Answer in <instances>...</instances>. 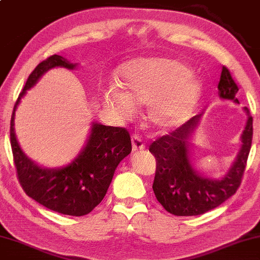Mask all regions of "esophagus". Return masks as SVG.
<instances>
[{"label":"esophagus","instance_id":"obj_1","mask_svg":"<svg viewBox=\"0 0 260 260\" xmlns=\"http://www.w3.org/2000/svg\"><path fill=\"white\" fill-rule=\"evenodd\" d=\"M143 148H145V143L142 142V139L140 135L138 134L132 135V149H133V152L142 150Z\"/></svg>","mask_w":260,"mask_h":260}]
</instances>
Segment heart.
Segmentation results:
<instances>
[{"instance_id": "1", "label": "heart", "mask_w": 260, "mask_h": 260, "mask_svg": "<svg viewBox=\"0 0 260 260\" xmlns=\"http://www.w3.org/2000/svg\"><path fill=\"white\" fill-rule=\"evenodd\" d=\"M122 88L111 86L104 104L121 117H129L134 104H148L147 118L160 128L183 123L199 103L202 84L191 69L173 58H143L129 61L119 71Z\"/></svg>"}]
</instances>
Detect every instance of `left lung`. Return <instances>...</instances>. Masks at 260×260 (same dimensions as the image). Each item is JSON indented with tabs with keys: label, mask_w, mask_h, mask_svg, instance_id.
Returning a JSON list of instances; mask_svg holds the SVG:
<instances>
[{
	"label": "left lung",
	"mask_w": 260,
	"mask_h": 260,
	"mask_svg": "<svg viewBox=\"0 0 260 260\" xmlns=\"http://www.w3.org/2000/svg\"><path fill=\"white\" fill-rule=\"evenodd\" d=\"M238 86L229 69L223 67L218 83L219 98L234 100ZM245 128L241 137L242 146L234 164L223 179L212 180L193 169L190 160V140L199 126L201 115H195L172 133L158 138L149 146L156 158V173L153 190L166 210L175 216H197L212 210L236 193L242 182L247 156L252 143V117L247 107Z\"/></svg>",
	"instance_id": "obj_1"
}]
</instances>
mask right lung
Returning a JSON list of instances; mask_svg holds the SVG:
<instances>
[{
  "label": "right lung",
  "mask_w": 260,
  "mask_h": 260,
  "mask_svg": "<svg viewBox=\"0 0 260 260\" xmlns=\"http://www.w3.org/2000/svg\"><path fill=\"white\" fill-rule=\"evenodd\" d=\"M76 67L67 58L53 55L35 68L14 106L10 143L18 181L26 195L50 210L78 217L91 212L105 197L120 161L132 152L128 132L122 127L93 122L86 145L71 164L61 168H44L21 149L14 128L15 112L26 91L49 70Z\"/></svg>",
  "instance_id": "obj_1"
}]
</instances>
